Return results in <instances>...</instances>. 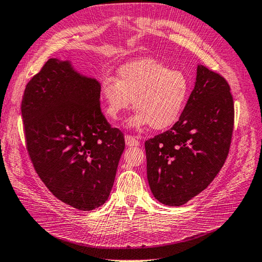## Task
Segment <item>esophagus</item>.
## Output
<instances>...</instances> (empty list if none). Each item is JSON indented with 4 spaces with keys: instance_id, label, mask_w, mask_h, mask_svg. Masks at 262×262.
<instances>
[{
    "instance_id": "1",
    "label": "esophagus",
    "mask_w": 262,
    "mask_h": 262,
    "mask_svg": "<svg viewBox=\"0 0 262 262\" xmlns=\"http://www.w3.org/2000/svg\"><path fill=\"white\" fill-rule=\"evenodd\" d=\"M125 142H126L127 146H137V145H140V141H138L136 137L132 136V135H126L125 136Z\"/></svg>"
}]
</instances>
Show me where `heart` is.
Instances as JSON below:
<instances>
[{
  "label": "heart",
  "instance_id": "b5f03b06",
  "mask_svg": "<svg viewBox=\"0 0 262 262\" xmlns=\"http://www.w3.org/2000/svg\"><path fill=\"white\" fill-rule=\"evenodd\" d=\"M188 92L185 74L148 58L122 64L117 78L104 76L100 83V96L110 119H117L129 109L133 101L137 112L130 125H150L156 130L166 129L178 120Z\"/></svg>",
  "mask_w": 262,
  "mask_h": 262
}]
</instances>
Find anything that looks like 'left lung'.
Instances as JSON below:
<instances>
[{
    "label": "left lung",
    "mask_w": 262,
    "mask_h": 262,
    "mask_svg": "<svg viewBox=\"0 0 262 262\" xmlns=\"http://www.w3.org/2000/svg\"><path fill=\"white\" fill-rule=\"evenodd\" d=\"M234 128L226 79L202 64L179 120L145 142L147 181L159 202L179 207L196 196L224 166Z\"/></svg>",
    "instance_id": "obj_1"
}]
</instances>
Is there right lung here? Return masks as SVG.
<instances>
[{
    "label": "right lung",
    "mask_w": 262,
    "mask_h": 262,
    "mask_svg": "<svg viewBox=\"0 0 262 262\" xmlns=\"http://www.w3.org/2000/svg\"><path fill=\"white\" fill-rule=\"evenodd\" d=\"M21 115L30 160L51 193L83 211L104 204L125 140L102 114L99 81L49 59L26 86Z\"/></svg>",
    "instance_id": "1"
}]
</instances>
